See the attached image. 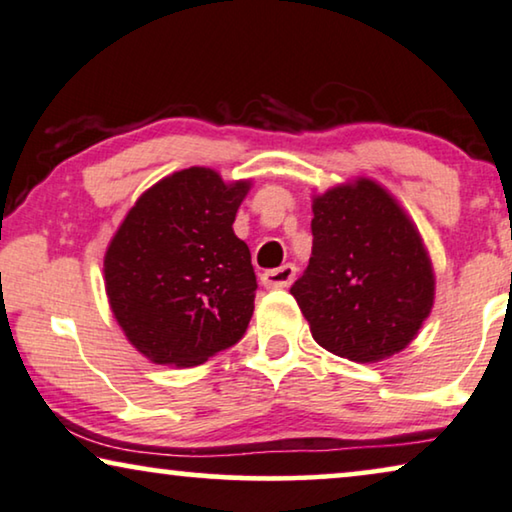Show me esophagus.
Listing matches in <instances>:
<instances>
[{
	"mask_svg": "<svg viewBox=\"0 0 512 512\" xmlns=\"http://www.w3.org/2000/svg\"><path fill=\"white\" fill-rule=\"evenodd\" d=\"M294 273H297V269H294L292 264H283L278 266V269H269L262 273V285L266 290H283V287H287L294 280Z\"/></svg>",
	"mask_w": 512,
	"mask_h": 512,
	"instance_id": "34e87169",
	"label": "esophagus"
}]
</instances>
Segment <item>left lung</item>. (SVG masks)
<instances>
[{"label":"left lung","instance_id":"1","mask_svg":"<svg viewBox=\"0 0 512 512\" xmlns=\"http://www.w3.org/2000/svg\"><path fill=\"white\" fill-rule=\"evenodd\" d=\"M313 255L290 287L322 348L378 362L406 348L434 304L422 239L373 181L334 187L313 201Z\"/></svg>","mask_w":512,"mask_h":512}]
</instances>
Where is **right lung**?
I'll use <instances>...</instances> for the list:
<instances>
[{"instance_id": "obj_1", "label": "right lung", "mask_w": 512, "mask_h": 512, "mask_svg": "<svg viewBox=\"0 0 512 512\" xmlns=\"http://www.w3.org/2000/svg\"><path fill=\"white\" fill-rule=\"evenodd\" d=\"M246 192L211 169H183L150 187L113 236L106 294L150 362L197 366L246 334L257 278L232 229Z\"/></svg>"}]
</instances>
